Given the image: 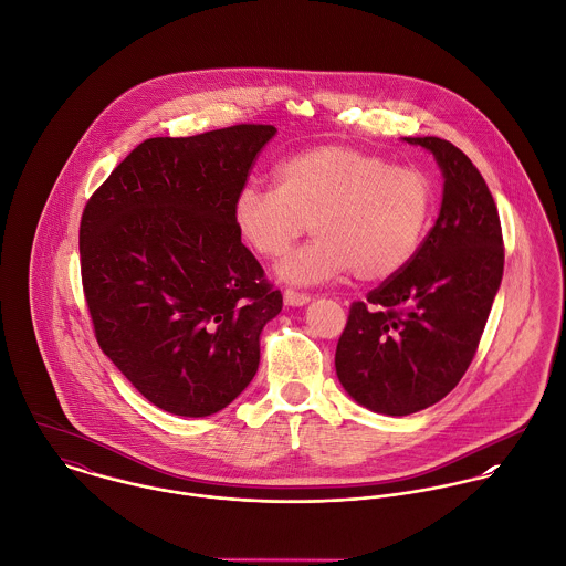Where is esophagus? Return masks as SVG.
<instances>
[{
    "label": "esophagus",
    "instance_id": "obj_1",
    "mask_svg": "<svg viewBox=\"0 0 566 566\" xmlns=\"http://www.w3.org/2000/svg\"><path fill=\"white\" fill-rule=\"evenodd\" d=\"M308 302H311V295H306V293H300V291H293V289L284 291V304L286 306H306Z\"/></svg>",
    "mask_w": 566,
    "mask_h": 566
}]
</instances>
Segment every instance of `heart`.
I'll list each match as a JSON object with an SVG mask.
<instances>
[{"label":"heart","mask_w":566,"mask_h":566,"mask_svg":"<svg viewBox=\"0 0 566 566\" xmlns=\"http://www.w3.org/2000/svg\"><path fill=\"white\" fill-rule=\"evenodd\" d=\"M432 212L426 171L352 145L297 151L275 167V187L250 182L232 203L239 239L266 260L284 255L311 228L313 241L277 266L295 284L347 271L360 282L395 277L419 252Z\"/></svg>","instance_id":"1"}]
</instances>
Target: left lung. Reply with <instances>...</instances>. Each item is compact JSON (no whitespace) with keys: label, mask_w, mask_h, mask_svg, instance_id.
I'll use <instances>...</instances> for the list:
<instances>
[{"label":"left lung","mask_w":566,"mask_h":566,"mask_svg":"<svg viewBox=\"0 0 566 566\" xmlns=\"http://www.w3.org/2000/svg\"><path fill=\"white\" fill-rule=\"evenodd\" d=\"M403 140L439 163V219L401 273L352 304L334 358L349 397L390 417L430 408L455 388L503 275L500 212L478 167L439 136Z\"/></svg>","instance_id":"left-lung-1"}]
</instances>
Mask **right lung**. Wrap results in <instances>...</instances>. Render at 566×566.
<instances>
[{
	"label": "right lung",
	"mask_w": 566,
	"mask_h": 566,
	"mask_svg": "<svg viewBox=\"0 0 566 566\" xmlns=\"http://www.w3.org/2000/svg\"><path fill=\"white\" fill-rule=\"evenodd\" d=\"M273 126L147 138L88 199L80 221L86 306L102 352L154 406L208 417L260 363L282 293L241 243L232 203Z\"/></svg>",
	"instance_id": "right-lung-1"
}]
</instances>
